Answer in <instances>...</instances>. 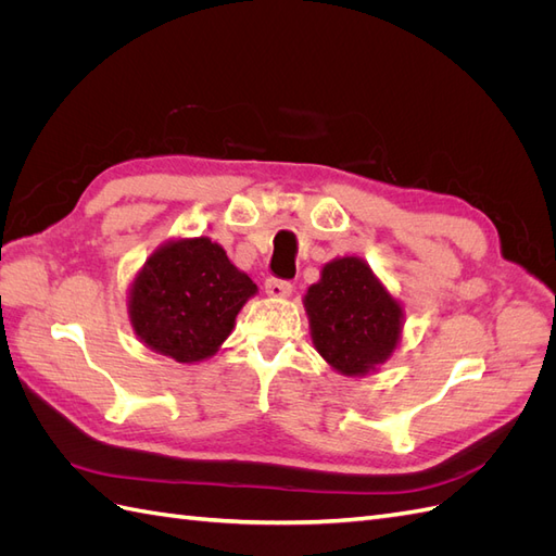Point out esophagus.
Wrapping results in <instances>:
<instances>
[{
    "instance_id": "1",
    "label": "esophagus",
    "mask_w": 556,
    "mask_h": 556,
    "mask_svg": "<svg viewBox=\"0 0 556 556\" xmlns=\"http://www.w3.org/2000/svg\"><path fill=\"white\" fill-rule=\"evenodd\" d=\"M264 290H266L268 296H274V299H288L292 294V282L278 280V278H268L264 282Z\"/></svg>"
}]
</instances>
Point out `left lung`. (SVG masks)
Returning <instances> with one entry per match:
<instances>
[{
  "label": "left lung",
  "instance_id": "1",
  "mask_svg": "<svg viewBox=\"0 0 556 556\" xmlns=\"http://www.w3.org/2000/svg\"><path fill=\"white\" fill-rule=\"evenodd\" d=\"M304 306L315 350L343 376L376 371L401 341L403 308L359 257L325 264Z\"/></svg>",
  "mask_w": 556,
  "mask_h": 556
}]
</instances>
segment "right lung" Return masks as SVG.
I'll return each instance as SVG.
<instances>
[{
	"instance_id": "1",
	"label": "right lung",
	"mask_w": 556,
	"mask_h": 556,
	"mask_svg": "<svg viewBox=\"0 0 556 556\" xmlns=\"http://www.w3.org/2000/svg\"><path fill=\"white\" fill-rule=\"evenodd\" d=\"M257 285L208 237L160 245L129 288V323L139 341L178 364L215 355Z\"/></svg>"
}]
</instances>
